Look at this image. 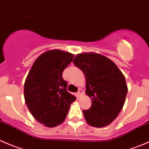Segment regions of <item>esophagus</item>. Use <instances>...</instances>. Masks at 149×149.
I'll return each mask as SVG.
<instances>
[{"mask_svg": "<svg viewBox=\"0 0 149 149\" xmlns=\"http://www.w3.org/2000/svg\"><path fill=\"white\" fill-rule=\"evenodd\" d=\"M78 94H79V96H81V95L84 94V91H83L82 89H79V91H78Z\"/></svg>", "mask_w": 149, "mask_h": 149, "instance_id": "esophagus-1", "label": "esophagus"}]
</instances>
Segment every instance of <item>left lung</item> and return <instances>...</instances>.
<instances>
[{"label":"left lung","instance_id":"obj_1","mask_svg":"<svg viewBox=\"0 0 149 149\" xmlns=\"http://www.w3.org/2000/svg\"><path fill=\"white\" fill-rule=\"evenodd\" d=\"M73 64L86 77V93L91 98V106L83 110L87 123L101 128L116 119L124 105L128 88L126 79L115 63L101 54L77 55Z\"/></svg>","mask_w":149,"mask_h":149}]
</instances>
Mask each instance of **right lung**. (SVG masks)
Segmentation results:
<instances>
[{
  "mask_svg": "<svg viewBox=\"0 0 149 149\" xmlns=\"http://www.w3.org/2000/svg\"><path fill=\"white\" fill-rule=\"evenodd\" d=\"M74 55L60 50L48 51L35 61L24 84V98L36 120L48 127L61 124L75 95L67 91L62 73Z\"/></svg>",
  "mask_w": 149,
  "mask_h": 149,
  "instance_id": "right-lung-1",
  "label": "right lung"
}]
</instances>
